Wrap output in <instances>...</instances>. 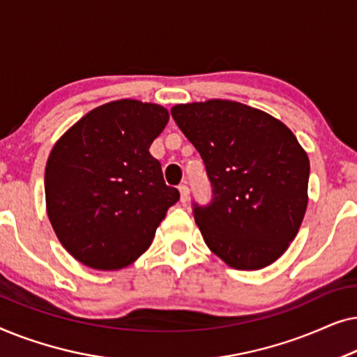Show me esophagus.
Segmentation results:
<instances>
[{
	"mask_svg": "<svg viewBox=\"0 0 357 357\" xmlns=\"http://www.w3.org/2000/svg\"><path fill=\"white\" fill-rule=\"evenodd\" d=\"M178 190H180V202L187 203L188 202V195H190L188 187H187V185H180Z\"/></svg>",
	"mask_w": 357,
	"mask_h": 357,
	"instance_id": "obj_1",
	"label": "esophagus"
}]
</instances>
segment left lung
I'll return each mask as SVG.
<instances>
[{
  "mask_svg": "<svg viewBox=\"0 0 357 357\" xmlns=\"http://www.w3.org/2000/svg\"><path fill=\"white\" fill-rule=\"evenodd\" d=\"M175 123L202 155L211 185L193 216L209 250L236 270H260L294 241L310 164L292 131L232 100L175 105Z\"/></svg>",
  "mask_w": 357,
  "mask_h": 357,
  "instance_id": "8db88e82",
  "label": "left lung"
}]
</instances>
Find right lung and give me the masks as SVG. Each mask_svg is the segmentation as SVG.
Wrapping results in <instances>:
<instances>
[{"instance_id": "add662e5", "label": "right lung", "mask_w": 357, "mask_h": 357, "mask_svg": "<svg viewBox=\"0 0 357 357\" xmlns=\"http://www.w3.org/2000/svg\"><path fill=\"white\" fill-rule=\"evenodd\" d=\"M167 121L164 107L115 100L82 116L53 146L45 167L47 213L77 261L120 270L149 248L180 198L149 153Z\"/></svg>"}]
</instances>
